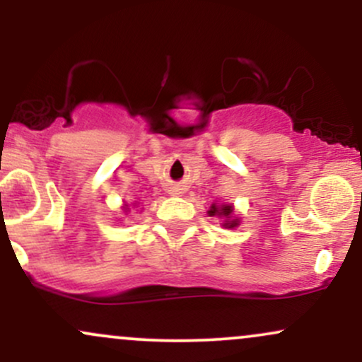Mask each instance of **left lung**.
Masks as SVG:
<instances>
[{"label":"left lung","mask_w":362,"mask_h":362,"mask_svg":"<svg viewBox=\"0 0 362 362\" xmlns=\"http://www.w3.org/2000/svg\"><path fill=\"white\" fill-rule=\"evenodd\" d=\"M209 216H224L226 221H224V228H235L238 226V219H233V206L230 204H221V206H211V209L207 211Z\"/></svg>","instance_id":"8db88e82"}]
</instances>
